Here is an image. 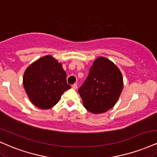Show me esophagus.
Returning <instances> with one entry per match:
<instances>
[{
  "label": "esophagus",
  "mask_w": 157,
  "mask_h": 157,
  "mask_svg": "<svg viewBox=\"0 0 157 157\" xmlns=\"http://www.w3.org/2000/svg\"><path fill=\"white\" fill-rule=\"evenodd\" d=\"M72 88L73 89H75V90H76L77 88V85L75 83V84H74V85H72Z\"/></svg>",
  "instance_id": "1"
}]
</instances>
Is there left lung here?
Returning a JSON list of instances; mask_svg holds the SVG:
<instances>
[{
  "instance_id": "1",
  "label": "left lung",
  "mask_w": 157,
  "mask_h": 157,
  "mask_svg": "<svg viewBox=\"0 0 157 157\" xmlns=\"http://www.w3.org/2000/svg\"><path fill=\"white\" fill-rule=\"evenodd\" d=\"M123 87L124 80L119 68L112 60L100 56L94 61L88 76L78 92L85 108L99 114L115 106Z\"/></svg>"
}]
</instances>
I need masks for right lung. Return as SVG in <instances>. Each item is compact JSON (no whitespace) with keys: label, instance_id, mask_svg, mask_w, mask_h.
I'll list each match as a JSON object with an SVG mask.
<instances>
[{"label":"right lung","instance_id":"right-lung-1","mask_svg":"<svg viewBox=\"0 0 157 157\" xmlns=\"http://www.w3.org/2000/svg\"><path fill=\"white\" fill-rule=\"evenodd\" d=\"M22 82L31 103L42 109L54 107L64 91L71 88L62 64L50 55L30 64L25 71Z\"/></svg>","mask_w":157,"mask_h":157}]
</instances>
